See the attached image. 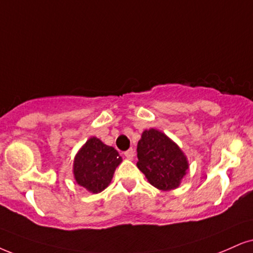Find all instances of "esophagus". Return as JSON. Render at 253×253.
Wrapping results in <instances>:
<instances>
[{
	"label": "esophagus",
	"instance_id": "34e87169",
	"mask_svg": "<svg viewBox=\"0 0 253 253\" xmlns=\"http://www.w3.org/2000/svg\"><path fill=\"white\" fill-rule=\"evenodd\" d=\"M124 156H126L127 160H132L135 157V151H133V149H129V150L124 152Z\"/></svg>",
	"mask_w": 253,
	"mask_h": 253
}]
</instances>
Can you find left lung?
Segmentation results:
<instances>
[{"instance_id":"left-lung-1","label":"left lung","mask_w":253,"mask_h":253,"mask_svg":"<svg viewBox=\"0 0 253 253\" xmlns=\"http://www.w3.org/2000/svg\"><path fill=\"white\" fill-rule=\"evenodd\" d=\"M137 168L148 182L162 191L178 188L189 169L186 156L165 133L156 129L143 131L137 144Z\"/></svg>"}]
</instances>
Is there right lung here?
Instances as JSON below:
<instances>
[{
	"label": "right lung",
	"instance_id": "add662e5",
	"mask_svg": "<svg viewBox=\"0 0 253 253\" xmlns=\"http://www.w3.org/2000/svg\"><path fill=\"white\" fill-rule=\"evenodd\" d=\"M121 162L122 157L117 150L104 144L97 137H91L75 156V180L89 192H101L110 184Z\"/></svg>",
	"mask_w": 253,
	"mask_h": 253
}]
</instances>
